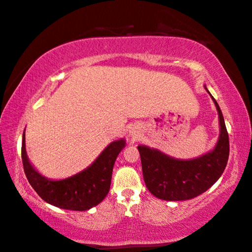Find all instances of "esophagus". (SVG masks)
I'll list each match as a JSON object with an SVG mask.
<instances>
[{"mask_svg":"<svg viewBox=\"0 0 252 252\" xmlns=\"http://www.w3.org/2000/svg\"><path fill=\"white\" fill-rule=\"evenodd\" d=\"M132 136H133V133H132Z\"/></svg>","mask_w":252,"mask_h":252,"instance_id":"1","label":"esophagus"}]
</instances>
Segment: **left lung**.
<instances>
[{
	"instance_id": "1",
	"label": "left lung",
	"mask_w": 252,
	"mask_h": 252,
	"mask_svg": "<svg viewBox=\"0 0 252 252\" xmlns=\"http://www.w3.org/2000/svg\"><path fill=\"white\" fill-rule=\"evenodd\" d=\"M208 94L211 95L209 91ZM211 98L218 111L220 133L215 148L209 153L193 160H178L154 148L138 146L145 184L158 198L190 200L210 189L224 172L229 155L228 133L219 105L212 95Z\"/></svg>"
}]
</instances>
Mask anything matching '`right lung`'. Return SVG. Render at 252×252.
Here are the masks:
<instances>
[{"label": "right lung", "instance_id": "add662e5", "mask_svg": "<svg viewBox=\"0 0 252 252\" xmlns=\"http://www.w3.org/2000/svg\"><path fill=\"white\" fill-rule=\"evenodd\" d=\"M126 146V140L113 141L90 166L62 180H51L38 173L27 158L25 132L21 144V160L28 182L42 200L66 210L86 211L100 203L109 192L113 166Z\"/></svg>", "mask_w": 252, "mask_h": 252}]
</instances>
